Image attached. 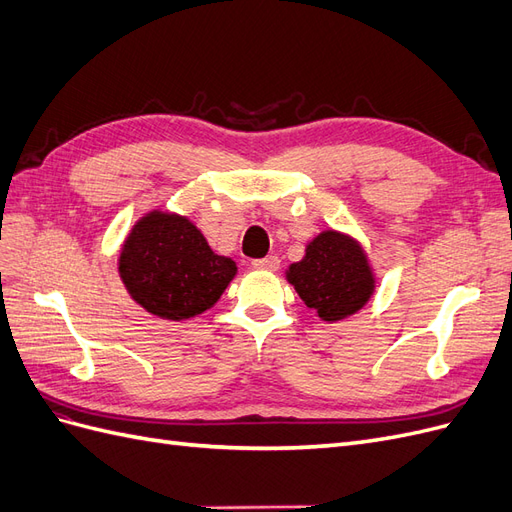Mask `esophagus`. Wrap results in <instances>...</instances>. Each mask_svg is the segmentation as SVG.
<instances>
[{
    "instance_id": "obj_1",
    "label": "esophagus",
    "mask_w": 512,
    "mask_h": 512,
    "mask_svg": "<svg viewBox=\"0 0 512 512\" xmlns=\"http://www.w3.org/2000/svg\"><path fill=\"white\" fill-rule=\"evenodd\" d=\"M252 267L258 269V271H277V269H280V258H277V256L258 258V260H252Z\"/></svg>"
}]
</instances>
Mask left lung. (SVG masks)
I'll return each mask as SVG.
<instances>
[{
  "mask_svg": "<svg viewBox=\"0 0 512 512\" xmlns=\"http://www.w3.org/2000/svg\"><path fill=\"white\" fill-rule=\"evenodd\" d=\"M288 282L322 320H342L369 301L374 275L359 243L327 230L288 269Z\"/></svg>",
  "mask_w": 512,
  "mask_h": 512,
  "instance_id": "1",
  "label": "left lung"
}]
</instances>
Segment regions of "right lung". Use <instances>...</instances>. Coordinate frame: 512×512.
I'll use <instances>...</instances> for the list:
<instances>
[{
	"mask_svg": "<svg viewBox=\"0 0 512 512\" xmlns=\"http://www.w3.org/2000/svg\"><path fill=\"white\" fill-rule=\"evenodd\" d=\"M119 273L132 299L153 316L188 320L203 314L237 273L226 256L213 254L188 218L153 211L123 243Z\"/></svg>",
	"mask_w": 512,
	"mask_h": 512,
	"instance_id": "add662e5",
	"label": "right lung"
}]
</instances>
